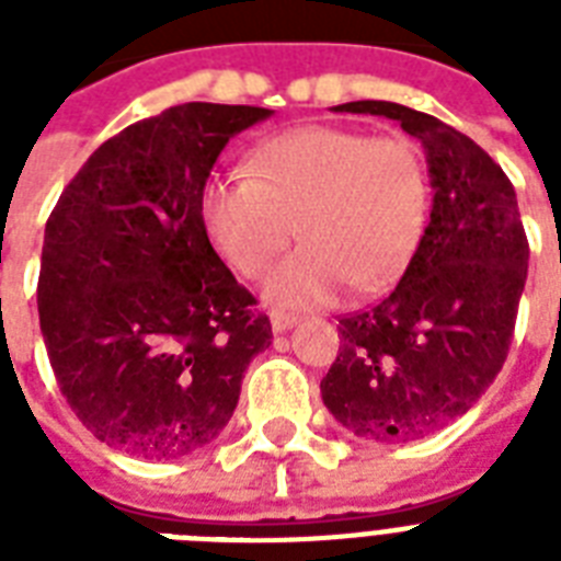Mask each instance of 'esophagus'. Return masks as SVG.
I'll return each mask as SVG.
<instances>
[{"label": "esophagus", "mask_w": 561, "mask_h": 561, "mask_svg": "<svg viewBox=\"0 0 561 561\" xmlns=\"http://www.w3.org/2000/svg\"><path fill=\"white\" fill-rule=\"evenodd\" d=\"M297 323H299L297 314H285V311H273L271 314L273 332H288V329H294Z\"/></svg>", "instance_id": "1"}]
</instances>
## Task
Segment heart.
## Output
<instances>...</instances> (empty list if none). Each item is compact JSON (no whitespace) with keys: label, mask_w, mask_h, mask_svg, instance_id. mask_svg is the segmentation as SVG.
I'll use <instances>...</instances> for the list:
<instances>
[{"label":"heart","mask_w":561,"mask_h":561,"mask_svg":"<svg viewBox=\"0 0 561 561\" xmlns=\"http://www.w3.org/2000/svg\"><path fill=\"white\" fill-rule=\"evenodd\" d=\"M253 174H224L203 192L211 244L255 279L288 244H306L264 282L276 306H329L343 290H378L404 271L427 224L431 178L408 136L334 125L288 130L259 148Z\"/></svg>","instance_id":"obj_1"}]
</instances>
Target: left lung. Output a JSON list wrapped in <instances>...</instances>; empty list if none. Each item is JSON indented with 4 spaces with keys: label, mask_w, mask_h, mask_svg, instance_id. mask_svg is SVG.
Returning <instances> with one entry per match:
<instances>
[{
    "label": "left lung",
    "mask_w": 561,
    "mask_h": 561,
    "mask_svg": "<svg viewBox=\"0 0 561 561\" xmlns=\"http://www.w3.org/2000/svg\"><path fill=\"white\" fill-rule=\"evenodd\" d=\"M337 113L396 118L425 148L434 206L396 288L341 317V352L320 381L350 434L410 443L462 416L501 373L530 244L504 169L469 136L392 101Z\"/></svg>",
    "instance_id": "8db88e82"
}]
</instances>
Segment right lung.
<instances>
[{"label": "right lung", "instance_id": "right-lung-1", "mask_svg": "<svg viewBox=\"0 0 561 561\" xmlns=\"http://www.w3.org/2000/svg\"><path fill=\"white\" fill-rule=\"evenodd\" d=\"M188 101L107 139L46 220L39 332L95 439L174 460L227 427L271 320L209 244L203 188L224 145L271 116Z\"/></svg>", "mask_w": 561, "mask_h": 561}]
</instances>
